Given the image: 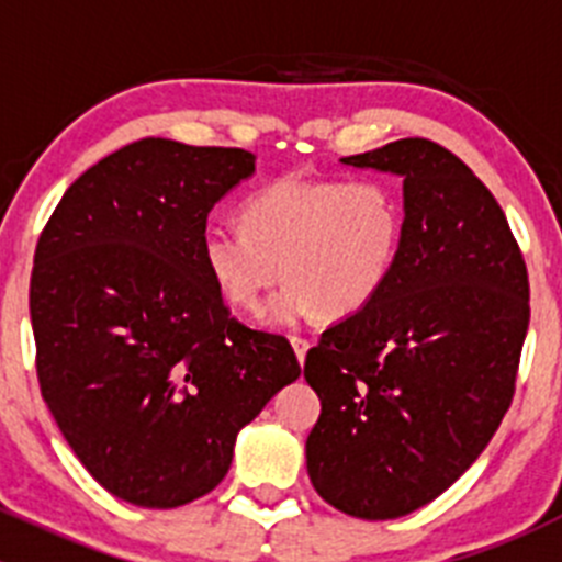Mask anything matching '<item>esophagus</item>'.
I'll return each mask as SVG.
<instances>
[{
  "label": "esophagus",
  "mask_w": 562,
  "mask_h": 562,
  "mask_svg": "<svg viewBox=\"0 0 562 562\" xmlns=\"http://www.w3.org/2000/svg\"><path fill=\"white\" fill-rule=\"evenodd\" d=\"M291 345H293V353H296L299 364H304V359H307L310 342L304 337H291Z\"/></svg>",
  "instance_id": "esophagus-1"
}]
</instances>
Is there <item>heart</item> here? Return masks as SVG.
<instances>
[{
    "mask_svg": "<svg viewBox=\"0 0 562 562\" xmlns=\"http://www.w3.org/2000/svg\"><path fill=\"white\" fill-rule=\"evenodd\" d=\"M245 228L203 225L201 266L225 304L260 313L274 282L271 323L342 321L370 307L394 274L405 203L386 179L285 176L241 209Z\"/></svg>",
    "mask_w": 562,
    "mask_h": 562,
    "instance_id": "1",
    "label": "heart"
}]
</instances>
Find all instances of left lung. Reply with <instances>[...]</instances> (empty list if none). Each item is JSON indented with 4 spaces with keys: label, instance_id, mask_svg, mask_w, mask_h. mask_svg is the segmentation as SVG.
Returning <instances> with one entry per match:
<instances>
[{
    "label": "left lung",
    "instance_id": "8db88e82",
    "mask_svg": "<svg viewBox=\"0 0 562 562\" xmlns=\"http://www.w3.org/2000/svg\"><path fill=\"white\" fill-rule=\"evenodd\" d=\"M342 162L402 176L405 236L381 296L304 361L321 396L307 473L339 512L396 519L449 490L501 427L530 285L495 195L449 149L402 138Z\"/></svg>",
    "mask_w": 562,
    "mask_h": 562
}]
</instances>
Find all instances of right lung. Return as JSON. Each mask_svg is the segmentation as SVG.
I'll return each mask as SVG.
<instances>
[{"label": "right lung", "instance_id": "obj_1", "mask_svg": "<svg viewBox=\"0 0 562 562\" xmlns=\"http://www.w3.org/2000/svg\"><path fill=\"white\" fill-rule=\"evenodd\" d=\"M252 173V151L140 138L78 176L40 234V391L92 479L133 506L212 492L239 429L302 375L285 337L231 315L198 252L214 203Z\"/></svg>", "mask_w": 562, "mask_h": 562}]
</instances>
